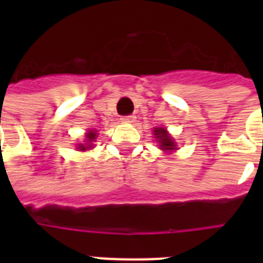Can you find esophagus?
Listing matches in <instances>:
<instances>
[{
  "instance_id": "esophagus-1",
  "label": "esophagus",
  "mask_w": 263,
  "mask_h": 263,
  "mask_svg": "<svg viewBox=\"0 0 263 263\" xmlns=\"http://www.w3.org/2000/svg\"><path fill=\"white\" fill-rule=\"evenodd\" d=\"M135 120H136V117L134 115L124 116V117H121V121H123V123H127V124L135 123Z\"/></svg>"
}]
</instances>
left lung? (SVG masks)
I'll return each mask as SVG.
<instances>
[{
  "mask_svg": "<svg viewBox=\"0 0 263 263\" xmlns=\"http://www.w3.org/2000/svg\"><path fill=\"white\" fill-rule=\"evenodd\" d=\"M153 135L156 138V140L158 142V146H160L161 150H164L168 154H171L172 152L177 150V146H176L175 140L171 135H169V132L162 127H157L153 129Z\"/></svg>",
  "mask_w": 263,
  "mask_h": 263,
  "instance_id": "obj_1",
  "label": "left lung"
}]
</instances>
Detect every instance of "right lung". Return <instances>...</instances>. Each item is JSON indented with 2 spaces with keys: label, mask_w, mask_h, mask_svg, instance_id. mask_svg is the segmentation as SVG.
<instances>
[{
  "label": "right lung",
  "mask_w": 263,
  "mask_h": 263,
  "mask_svg": "<svg viewBox=\"0 0 263 263\" xmlns=\"http://www.w3.org/2000/svg\"><path fill=\"white\" fill-rule=\"evenodd\" d=\"M97 139V131H88L87 134H86V143H79L78 146H79V150L80 152H86V150H90L94 144H92V142Z\"/></svg>",
  "instance_id": "add662e5"
}]
</instances>
